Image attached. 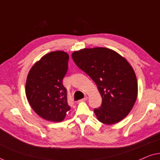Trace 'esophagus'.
I'll list each match as a JSON object with an SVG mask.
<instances>
[{"instance_id": "1", "label": "esophagus", "mask_w": 160, "mask_h": 160, "mask_svg": "<svg viewBox=\"0 0 160 160\" xmlns=\"http://www.w3.org/2000/svg\"><path fill=\"white\" fill-rule=\"evenodd\" d=\"M87 99H88V97H87V96H85V97L83 98V99H82L80 100L81 102H84V101H86V100H87Z\"/></svg>"}]
</instances>
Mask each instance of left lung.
I'll list each match as a JSON object with an SVG mask.
<instances>
[{"instance_id":"8db88e82","label":"left lung","mask_w":160,"mask_h":160,"mask_svg":"<svg viewBox=\"0 0 160 160\" xmlns=\"http://www.w3.org/2000/svg\"><path fill=\"white\" fill-rule=\"evenodd\" d=\"M76 65L97 85L102 105L94 111L98 121L113 124L122 121L134 106L138 82L125 58L105 47L85 48L72 53Z\"/></svg>"}]
</instances>
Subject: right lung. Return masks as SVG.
Here are the masks:
<instances>
[{
  "mask_svg": "<svg viewBox=\"0 0 160 160\" xmlns=\"http://www.w3.org/2000/svg\"><path fill=\"white\" fill-rule=\"evenodd\" d=\"M68 59L65 52H51L37 61L28 73L26 97L35 112L48 121L62 122L71 109L62 84Z\"/></svg>",
  "mask_w": 160,
  "mask_h": 160,
  "instance_id": "1",
  "label": "right lung"
}]
</instances>
